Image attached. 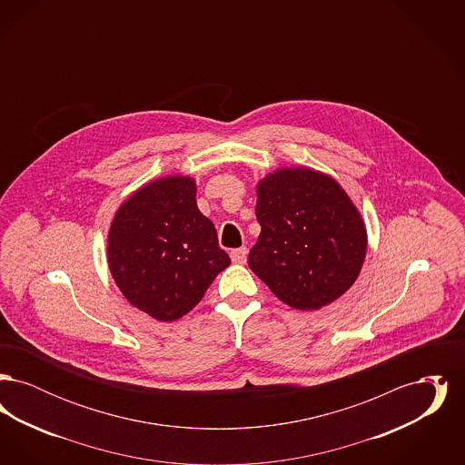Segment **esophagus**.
Returning <instances> with one entry per match:
<instances>
[{"label":"esophagus","instance_id":"obj_1","mask_svg":"<svg viewBox=\"0 0 465 465\" xmlns=\"http://www.w3.org/2000/svg\"><path fill=\"white\" fill-rule=\"evenodd\" d=\"M230 258L233 263H245L247 260V247H239V249H233L230 252Z\"/></svg>","mask_w":465,"mask_h":465}]
</instances>
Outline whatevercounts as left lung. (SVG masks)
<instances>
[{
	"mask_svg": "<svg viewBox=\"0 0 465 465\" xmlns=\"http://www.w3.org/2000/svg\"><path fill=\"white\" fill-rule=\"evenodd\" d=\"M258 242L249 268L289 307L319 310L354 284L366 256V224L331 176L277 169L258 183Z\"/></svg>",
	"mask_w": 465,
	"mask_h": 465,
	"instance_id": "left-lung-1",
	"label": "left lung"
}]
</instances>
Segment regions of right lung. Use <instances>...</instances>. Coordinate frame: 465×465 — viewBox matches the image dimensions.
<instances>
[{
  "label": "right lung",
  "instance_id": "right-lung-1",
  "mask_svg": "<svg viewBox=\"0 0 465 465\" xmlns=\"http://www.w3.org/2000/svg\"><path fill=\"white\" fill-rule=\"evenodd\" d=\"M192 177L167 176L134 192L108 233L110 272L135 309L171 322L193 309L230 265Z\"/></svg>",
  "mask_w": 465,
  "mask_h": 465
}]
</instances>
